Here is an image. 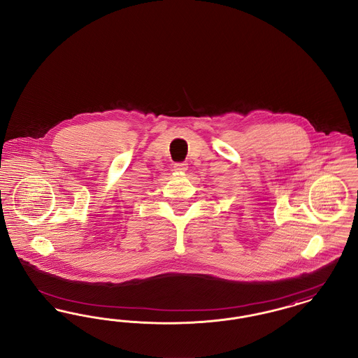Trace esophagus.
<instances>
[{
  "label": "esophagus",
  "instance_id": "esophagus-1",
  "mask_svg": "<svg viewBox=\"0 0 358 358\" xmlns=\"http://www.w3.org/2000/svg\"><path fill=\"white\" fill-rule=\"evenodd\" d=\"M173 168L178 173H185L187 171V162H177V164H174Z\"/></svg>",
  "mask_w": 358,
  "mask_h": 358
}]
</instances>
